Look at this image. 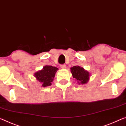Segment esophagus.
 Returning a JSON list of instances; mask_svg holds the SVG:
<instances>
[{"instance_id":"obj_1","label":"esophagus","mask_w":126,"mask_h":126,"mask_svg":"<svg viewBox=\"0 0 126 126\" xmlns=\"http://www.w3.org/2000/svg\"><path fill=\"white\" fill-rule=\"evenodd\" d=\"M61 67L62 69H66V65H61Z\"/></svg>"}]
</instances>
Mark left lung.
Masks as SVG:
<instances>
[{
  "mask_svg": "<svg viewBox=\"0 0 126 126\" xmlns=\"http://www.w3.org/2000/svg\"><path fill=\"white\" fill-rule=\"evenodd\" d=\"M73 77L77 81L79 84H85L90 80V73L83 67L79 66H74L70 68Z\"/></svg>",
  "mask_w": 126,
  "mask_h": 126,
  "instance_id": "left-lung-1",
  "label": "left lung"
}]
</instances>
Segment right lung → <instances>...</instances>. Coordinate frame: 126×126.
I'll use <instances>...</instances> for the list:
<instances>
[{
  "label": "right lung",
  "mask_w": 126,
  "mask_h": 126,
  "mask_svg": "<svg viewBox=\"0 0 126 126\" xmlns=\"http://www.w3.org/2000/svg\"><path fill=\"white\" fill-rule=\"evenodd\" d=\"M57 67L50 65H46L43 68L35 73L34 76L42 84V87H46L51 86L58 70Z\"/></svg>",
  "instance_id": "add662e5"
}]
</instances>
